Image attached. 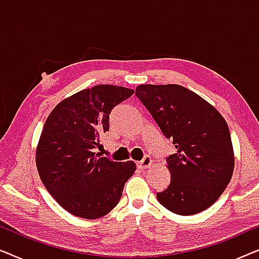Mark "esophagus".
I'll list each match as a JSON object with an SVG mask.
<instances>
[{
    "label": "esophagus",
    "mask_w": 259,
    "mask_h": 259,
    "mask_svg": "<svg viewBox=\"0 0 259 259\" xmlns=\"http://www.w3.org/2000/svg\"><path fill=\"white\" fill-rule=\"evenodd\" d=\"M151 164H152V159L150 155H145V157L143 158V160H140L139 162H138V167L143 169V168L148 167Z\"/></svg>",
    "instance_id": "1"
}]
</instances>
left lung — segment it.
Returning a JSON list of instances; mask_svg holds the SVG:
<instances>
[{
    "label": "left lung",
    "mask_w": 259,
    "mask_h": 259,
    "mask_svg": "<svg viewBox=\"0 0 259 259\" xmlns=\"http://www.w3.org/2000/svg\"><path fill=\"white\" fill-rule=\"evenodd\" d=\"M136 95L177 150L166 158L171 182L157 193L158 201L180 215L206 210L232 177L228 123L213 106L179 84H141Z\"/></svg>",
    "instance_id": "left-lung-1"
}]
</instances>
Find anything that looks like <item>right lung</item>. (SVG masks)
Masks as SVG:
<instances>
[{"instance_id": "1", "label": "right lung", "mask_w": 259, "mask_h": 259, "mask_svg": "<svg viewBox=\"0 0 259 259\" xmlns=\"http://www.w3.org/2000/svg\"><path fill=\"white\" fill-rule=\"evenodd\" d=\"M133 93L125 87L98 84L65 99L46 120L36 150L38 175L59 205L76 217L107 214L136 171L133 161L95 153L99 137L109 130L112 109Z\"/></svg>"}]
</instances>
